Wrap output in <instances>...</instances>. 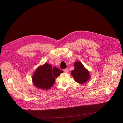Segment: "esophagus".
Returning a JSON list of instances; mask_svg holds the SVG:
<instances>
[{
	"label": "esophagus",
	"mask_w": 123,
	"mask_h": 123,
	"mask_svg": "<svg viewBox=\"0 0 123 123\" xmlns=\"http://www.w3.org/2000/svg\"><path fill=\"white\" fill-rule=\"evenodd\" d=\"M64 72L65 73H68V68H65L64 69Z\"/></svg>",
	"instance_id": "obj_1"
}]
</instances>
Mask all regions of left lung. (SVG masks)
<instances>
[{"label":"left lung","instance_id":"left-lung-1","mask_svg":"<svg viewBox=\"0 0 123 123\" xmlns=\"http://www.w3.org/2000/svg\"><path fill=\"white\" fill-rule=\"evenodd\" d=\"M71 74L75 81L81 84L86 83L90 78L89 72L80 62L74 63V69L72 71Z\"/></svg>","mask_w":123,"mask_h":123}]
</instances>
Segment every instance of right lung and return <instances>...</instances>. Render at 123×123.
<instances>
[{"label": "right lung", "instance_id": "right-lung-1", "mask_svg": "<svg viewBox=\"0 0 123 123\" xmlns=\"http://www.w3.org/2000/svg\"><path fill=\"white\" fill-rule=\"evenodd\" d=\"M63 73L57 68H52L51 65L45 63L34 72L32 77L33 84L37 88L47 90L54 85L55 78Z\"/></svg>", "mask_w": 123, "mask_h": 123}]
</instances>
